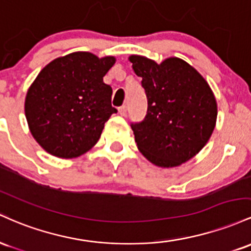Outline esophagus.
<instances>
[{
	"label": "esophagus",
	"mask_w": 251,
	"mask_h": 251,
	"mask_svg": "<svg viewBox=\"0 0 251 251\" xmlns=\"http://www.w3.org/2000/svg\"><path fill=\"white\" fill-rule=\"evenodd\" d=\"M118 114L121 115V116H126V106H121L120 109H118Z\"/></svg>",
	"instance_id": "obj_1"
}]
</instances>
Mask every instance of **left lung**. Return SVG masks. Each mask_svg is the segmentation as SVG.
Masks as SVG:
<instances>
[{"instance_id":"left-lung-1","label":"left lung","mask_w":251,"mask_h":251,"mask_svg":"<svg viewBox=\"0 0 251 251\" xmlns=\"http://www.w3.org/2000/svg\"><path fill=\"white\" fill-rule=\"evenodd\" d=\"M148 100L147 115L131 123L142 155L157 167L171 168L188 161L212 135L217 102L209 83L182 59L171 57L160 64L130 55Z\"/></svg>"}]
</instances>
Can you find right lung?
I'll return each mask as SVG.
<instances>
[{"label": "right lung", "mask_w": 251, "mask_h": 251, "mask_svg": "<svg viewBox=\"0 0 251 251\" xmlns=\"http://www.w3.org/2000/svg\"><path fill=\"white\" fill-rule=\"evenodd\" d=\"M116 58L73 52L47 64L28 89L25 114L30 134L50 155H83L100 140L117 110L103 81Z\"/></svg>", "instance_id": "add662e5"}]
</instances>
